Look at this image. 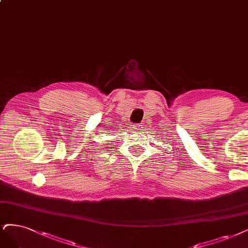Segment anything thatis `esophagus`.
<instances>
[{
	"mask_svg": "<svg viewBox=\"0 0 248 248\" xmlns=\"http://www.w3.org/2000/svg\"><path fill=\"white\" fill-rule=\"evenodd\" d=\"M141 128H142V125H140V124H135V125H132V129H133L134 131H140V130H141Z\"/></svg>",
	"mask_w": 248,
	"mask_h": 248,
	"instance_id": "34e87169",
	"label": "esophagus"
}]
</instances>
